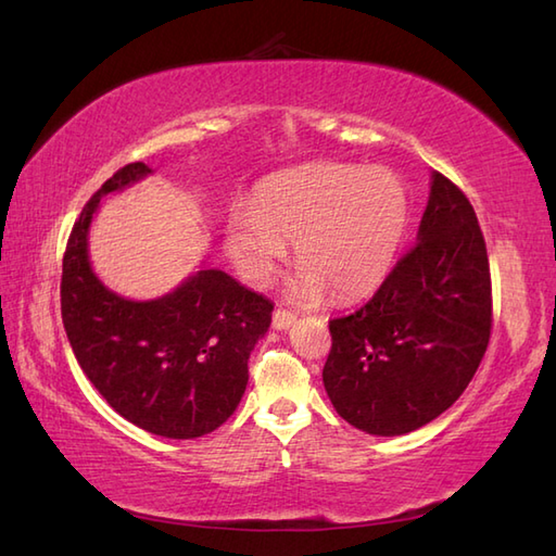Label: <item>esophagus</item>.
I'll list each match as a JSON object with an SVG mask.
<instances>
[{
    "mask_svg": "<svg viewBox=\"0 0 556 556\" xmlns=\"http://www.w3.org/2000/svg\"><path fill=\"white\" fill-rule=\"evenodd\" d=\"M295 321V315L293 313H289V309H283V307H277L275 309V315H273V327L275 329H289L291 325Z\"/></svg>",
    "mask_w": 556,
    "mask_h": 556,
    "instance_id": "obj_1",
    "label": "esophagus"
}]
</instances>
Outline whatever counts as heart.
Segmentation results:
<instances>
[{
	"instance_id": "b5f03b06",
	"label": "heart",
	"mask_w": 556,
	"mask_h": 556,
	"mask_svg": "<svg viewBox=\"0 0 556 556\" xmlns=\"http://www.w3.org/2000/svg\"><path fill=\"white\" fill-rule=\"evenodd\" d=\"M409 223V191L389 167L307 163L265 177L249 213L225 223V249L239 275L265 287L293 243L303 303L355 299L386 277Z\"/></svg>"
}]
</instances>
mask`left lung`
<instances>
[{
	"instance_id": "8db88e82",
	"label": "left lung",
	"mask_w": 556,
	"mask_h": 556,
	"mask_svg": "<svg viewBox=\"0 0 556 556\" xmlns=\"http://www.w3.org/2000/svg\"><path fill=\"white\" fill-rule=\"evenodd\" d=\"M490 329L483 231L464 191L433 173L415 247L363 307L329 321L327 395L359 431H417L467 389Z\"/></svg>"
}]
</instances>
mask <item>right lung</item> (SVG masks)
Wrapping results in <instances>:
<instances>
[{
    "label": "right lung",
    "mask_w": 556,
    "mask_h": 556,
    "mask_svg": "<svg viewBox=\"0 0 556 556\" xmlns=\"http://www.w3.org/2000/svg\"><path fill=\"white\" fill-rule=\"evenodd\" d=\"M149 173L144 163L125 165L85 203L63 253L61 317L77 363L121 417L187 441L235 415L275 305L223 269H201L156 301L103 287L89 265V225L106 193Z\"/></svg>",
    "instance_id": "obj_1"
}]
</instances>
